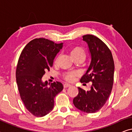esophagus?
I'll list each match as a JSON object with an SVG mask.
<instances>
[{"instance_id": "34e87169", "label": "esophagus", "mask_w": 132, "mask_h": 132, "mask_svg": "<svg viewBox=\"0 0 132 132\" xmlns=\"http://www.w3.org/2000/svg\"><path fill=\"white\" fill-rule=\"evenodd\" d=\"M71 86V85L69 84H65L64 85V88H68V87H70Z\"/></svg>"}]
</instances>
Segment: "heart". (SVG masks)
Instances as JSON below:
<instances>
[{
	"label": "heart",
	"mask_w": 132,
	"mask_h": 132,
	"mask_svg": "<svg viewBox=\"0 0 132 132\" xmlns=\"http://www.w3.org/2000/svg\"><path fill=\"white\" fill-rule=\"evenodd\" d=\"M70 54H71L72 57L73 59L79 58V57H83L85 58V52L84 48L80 47H76L72 48L70 50ZM59 58V56L56 57L55 62H57ZM78 73L76 71H67L62 74V78L68 82H73L76 80V78L78 76Z\"/></svg>",
	"instance_id": "1"
}]
</instances>
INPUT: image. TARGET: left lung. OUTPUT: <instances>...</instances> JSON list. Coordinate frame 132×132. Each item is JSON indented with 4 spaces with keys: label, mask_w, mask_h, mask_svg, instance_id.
Wrapping results in <instances>:
<instances>
[{
    "label": "left lung",
    "mask_w": 132,
    "mask_h": 132,
    "mask_svg": "<svg viewBox=\"0 0 132 132\" xmlns=\"http://www.w3.org/2000/svg\"><path fill=\"white\" fill-rule=\"evenodd\" d=\"M91 55V64L80 82L91 83V89L78 88L79 94L73 99L77 109L86 113H95L102 109L111 94L113 84L114 62L111 51L103 41L93 35L83 36Z\"/></svg>",
    "instance_id": "obj_1"
}]
</instances>
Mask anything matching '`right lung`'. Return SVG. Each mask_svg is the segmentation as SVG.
I'll return each mask as SVG.
<instances>
[{"mask_svg": "<svg viewBox=\"0 0 132 132\" xmlns=\"http://www.w3.org/2000/svg\"><path fill=\"white\" fill-rule=\"evenodd\" d=\"M62 47L48 39L39 38L30 41L20 55L16 68V81L24 105L37 117L48 114L54 107V98L63 89L59 82H42L46 71L53 66L56 55Z\"/></svg>", "mask_w": 132, "mask_h": 132, "instance_id": "obj_1", "label": "right lung"}]
</instances>
